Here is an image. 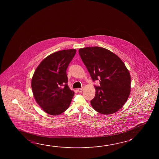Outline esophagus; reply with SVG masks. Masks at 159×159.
<instances>
[{"label": "esophagus", "instance_id": "obj_1", "mask_svg": "<svg viewBox=\"0 0 159 159\" xmlns=\"http://www.w3.org/2000/svg\"><path fill=\"white\" fill-rule=\"evenodd\" d=\"M83 90V88H79L78 89V91L79 93H81Z\"/></svg>", "mask_w": 159, "mask_h": 159}]
</instances>
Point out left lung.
Listing matches in <instances>:
<instances>
[{"label":"left lung","instance_id":"8db88e82","mask_svg":"<svg viewBox=\"0 0 159 159\" xmlns=\"http://www.w3.org/2000/svg\"><path fill=\"white\" fill-rule=\"evenodd\" d=\"M79 53L92 80L100 82V86H94L96 93L91 106L102 114L116 112L130 95L131 78L125 64L117 55L101 47L81 48Z\"/></svg>","mask_w":159,"mask_h":159}]
</instances>
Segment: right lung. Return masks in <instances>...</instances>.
I'll return each instance as SVG.
<instances>
[{
	"label": "right lung",
	"instance_id": "obj_1",
	"mask_svg": "<svg viewBox=\"0 0 159 159\" xmlns=\"http://www.w3.org/2000/svg\"><path fill=\"white\" fill-rule=\"evenodd\" d=\"M75 49L50 55L40 63L31 80L34 98L48 114L58 115L68 109L74 95L68 85L66 69Z\"/></svg>",
	"mask_w": 159,
	"mask_h": 159
}]
</instances>
